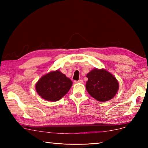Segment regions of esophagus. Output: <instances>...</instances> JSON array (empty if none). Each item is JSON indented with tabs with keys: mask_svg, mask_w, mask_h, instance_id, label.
Instances as JSON below:
<instances>
[{
	"mask_svg": "<svg viewBox=\"0 0 148 148\" xmlns=\"http://www.w3.org/2000/svg\"><path fill=\"white\" fill-rule=\"evenodd\" d=\"M74 82L76 83H83V81L82 79H79V81H76Z\"/></svg>",
	"mask_w": 148,
	"mask_h": 148,
	"instance_id": "34e87169",
	"label": "esophagus"
}]
</instances>
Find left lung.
I'll return each instance as SVG.
<instances>
[{
    "instance_id": "1",
    "label": "left lung",
    "mask_w": 148,
    "mask_h": 148,
    "mask_svg": "<svg viewBox=\"0 0 148 148\" xmlns=\"http://www.w3.org/2000/svg\"><path fill=\"white\" fill-rule=\"evenodd\" d=\"M86 77V88L88 93L99 102L110 100L118 92V80L104 69H94L87 74Z\"/></svg>"
}]
</instances>
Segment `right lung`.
Segmentation results:
<instances>
[{
  "label": "right lung",
  "instance_id": "1",
  "mask_svg": "<svg viewBox=\"0 0 148 148\" xmlns=\"http://www.w3.org/2000/svg\"><path fill=\"white\" fill-rule=\"evenodd\" d=\"M72 85V81L59 70L44 75L36 84L37 93L43 99L56 102L61 99Z\"/></svg>",
  "mask_w": 148,
  "mask_h": 148
}]
</instances>
